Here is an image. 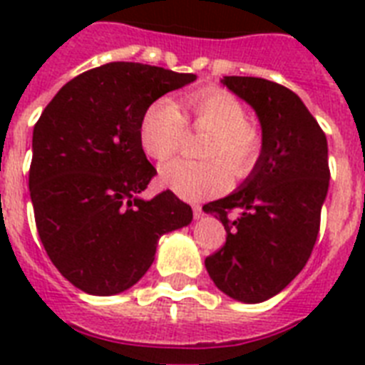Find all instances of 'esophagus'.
<instances>
[{"instance_id":"obj_1","label":"esophagus","mask_w":365,"mask_h":365,"mask_svg":"<svg viewBox=\"0 0 365 365\" xmlns=\"http://www.w3.org/2000/svg\"><path fill=\"white\" fill-rule=\"evenodd\" d=\"M193 216H195V220H200V217L205 216V212H202V208H200V206H193Z\"/></svg>"}]
</instances>
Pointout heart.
Segmentation results:
<instances>
[{
  "label": "heart",
  "instance_id": "heart-1",
  "mask_svg": "<svg viewBox=\"0 0 365 365\" xmlns=\"http://www.w3.org/2000/svg\"><path fill=\"white\" fill-rule=\"evenodd\" d=\"M176 102L159 98L142 113L138 140L145 153L155 160L170 159L180 151L187 130L208 132L200 157L205 163L172 160L159 172L160 183L185 200H205L229 187L231 177L246 178L257 165L261 136L248 125V113L233 94L210 88L199 91Z\"/></svg>",
  "mask_w": 365,
  "mask_h": 365
}]
</instances>
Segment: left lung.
<instances>
[{"label": "left lung", "instance_id": "8db88e82", "mask_svg": "<svg viewBox=\"0 0 365 365\" xmlns=\"http://www.w3.org/2000/svg\"><path fill=\"white\" fill-rule=\"evenodd\" d=\"M222 83L254 108L261 125V155L235 193L208 202L227 240L205 259L223 294L261 303L280 294L311 257L328 195V140L289 88L261 77H223ZM229 210H240L231 222Z\"/></svg>", "mask_w": 365, "mask_h": 365}]
</instances>
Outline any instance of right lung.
<instances>
[{
	"label": "right lung",
	"mask_w": 365,
	"mask_h": 365,
	"mask_svg": "<svg viewBox=\"0 0 365 365\" xmlns=\"http://www.w3.org/2000/svg\"><path fill=\"white\" fill-rule=\"evenodd\" d=\"M195 79L110 62L73 77L43 110L31 138V205L45 252L76 288L121 294L148 272L160 237L193 220L172 191L140 197L157 170L138 125L151 102Z\"/></svg>",
	"instance_id": "obj_1"
}]
</instances>
